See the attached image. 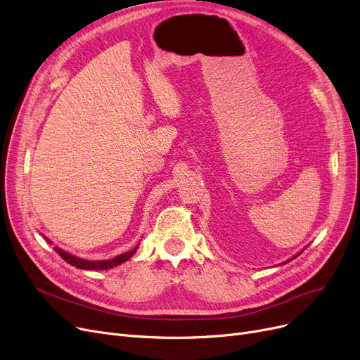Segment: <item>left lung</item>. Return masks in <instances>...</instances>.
Masks as SVG:
<instances>
[{
	"instance_id": "1",
	"label": "left lung",
	"mask_w": 360,
	"mask_h": 360,
	"mask_svg": "<svg viewBox=\"0 0 360 360\" xmlns=\"http://www.w3.org/2000/svg\"><path fill=\"white\" fill-rule=\"evenodd\" d=\"M299 255H300V253H299ZM294 257H295V256H294ZM294 257H292V259H294Z\"/></svg>"
}]
</instances>
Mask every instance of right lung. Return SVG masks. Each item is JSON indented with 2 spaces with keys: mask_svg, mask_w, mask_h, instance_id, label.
<instances>
[{
  "mask_svg": "<svg viewBox=\"0 0 360 360\" xmlns=\"http://www.w3.org/2000/svg\"><path fill=\"white\" fill-rule=\"evenodd\" d=\"M136 248H138V245H136L135 248H132L131 252L119 255V256H116V257H113V259H110V260H97V262L84 260V259H79V257H76V256H72V255L63 252V250L58 248V247H56V252L58 253V256H60L61 259H65L69 264H72V266H75V268H77V269L104 271V269H110V268H113V266H117V264H120V263H123V262L129 260V259L135 255Z\"/></svg>",
  "mask_w": 360,
  "mask_h": 360,
  "instance_id": "1",
  "label": "right lung"
}]
</instances>
